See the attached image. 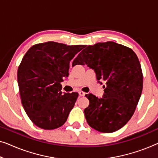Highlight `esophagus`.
Wrapping results in <instances>:
<instances>
[{"mask_svg": "<svg viewBox=\"0 0 158 158\" xmlns=\"http://www.w3.org/2000/svg\"><path fill=\"white\" fill-rule=\"evenodd\" d=\"M79 94L80 96H85L86 94L84 93V92H83V91H79Z\"/></svg>", "mask_w": 158, "mask_h": 158, "instance_id": "34e87169", "label": "esophagus"}]
</instances>
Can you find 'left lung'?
<instances>
[{
    "label": "left lung",
    "instance_id": "1",
    "mask_svg": "<svg viewBox=\"0 0 158 158\" xmlns=\"http://www.w3.org/2000/svg\"><path fill=\"white\" fill-rule=\"evenodd\" d=\"M77 64L94 69L101 84L106 81L102 98L86 95L89 100L84 110L87 123L102 133L119 130L131 118L142 93L143 73L137 55L114 42H99L83 49L72 62L73 67Z\"/></svg>",
    "mask_w": 158,
    "mask_h": 158
}]
</instances>
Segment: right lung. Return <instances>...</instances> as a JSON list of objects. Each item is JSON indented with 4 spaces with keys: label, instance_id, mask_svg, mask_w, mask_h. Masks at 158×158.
<instances>
[{
    "label": "right lung",
    "instance_id": "add662e5",
    "mask_svg": "<svg viewBox=\"0 0 158 158\" xmlns=\"http://www.w3.org/2000/svg\"><path fill=\"white\" fill-rule=\"evenodd\" d=\"M85 47L48 42L35 44L23 56L18 69L21 102L39 128L52 130L67 121L79 94H63L60 83L69 76L70 61Z\"/></svg>",
    "mask_w": 158,
    "mask_h": 158
}]
</instances>
